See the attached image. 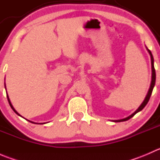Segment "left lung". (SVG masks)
Here are the masks:
<instances>
[{"label":"left lung","mask_w":160,"mask_h":160,"mask_svg":"<svg viewBox=\"0 0 160 160\" xmlns=\"http://www.w3.org/2000/svg\"><path fill=\"white\" fill-rule=\"evenodd\" d=\"M146 49H147V51L149 52V55H150V57H151V65H152V81H151V84H150V88L149 89V91H148V93L147 95H146V98H145V100L143 101V102L142 103L141 105L138 107V108L137 109L136 111H135V112L133 113V114H132L131 115L128 116V117L125 118H123V119H120V120H114L113 121V122H125V121H127L128 120V119H130L131 118L133 117L134 115H135L136 113L139 112V111H141L142 110L143 108H145V106L147 104V103L149 102V98L150 97H151V94H152V90H153V88H154L155 86V83H156V70H155V68H154V59H153V56H152V54L151 51L148 49L147 47H146Z\"/></svg>","instance_id":"left-lung-1"}]
</instances>
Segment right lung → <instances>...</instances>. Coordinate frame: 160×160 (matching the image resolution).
Wrapping results in <instances>:
<instances>
[{
	"mask_svg": "<svg viewBox=\"0 0 160 160\" xmlns=\"http://www.w3.org/2000/svg\"><path fill=\"white\" fill-rule=\"evenodd\" d=\"M4 86H5V85H4ZM5 88H6V87H5ZM6 93H7V92H6ZM7 98H8V102H9V104H10V106H11V108H12V110H13V111H14V112H15V113H16V114H18V115H19V116H21V117H22V115H21V114H18V112H17V111H16V110H15V109H14V107H13V105H12V104H11V101H10V99H9V97H8V94H7ZM26 120H27V119H26ZM28 122H32V123H34V124H37V123H35V122H31V121H28Z\"/></svg>",
	"mask_w": 160,
	"mask_h": 160,
	"instance_id": "obj_1",
	"label": "right lung"
}]
</instances>
